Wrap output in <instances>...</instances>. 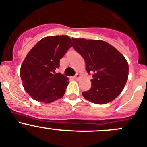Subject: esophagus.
Instances as JSON below:
<instances>
[{
    "mask_svg": "<svg viewBox=\"0 0 147 147\" xmlns=\"http://www.w3.org/2000/svg\"><path fill=\"white\" fill-rule=\"evenodd\" d=\"M80 75L79 73H77L76 75L74 76V78H75V80H78V79H80Z\"/></svg>",
    "mask_w": 147,
    "mask_h": 147,
    "instance_id": "1",
    "label": "esophagus"
}]
</instances>
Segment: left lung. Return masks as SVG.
<instances>
[{"instance_id":"1","label":"left lung","mask_w":147,"mask_h":147,"mask_svg":"<svg viewBox=\"0 0 147 147\" xmlns=\"http://www.w3.org/2000/svg\"><path fill=\"white\" fill-rule=\"evenodd\" d=\"M74 48L86 63V69L92 73V87L82 93L95 104L113 101L121 94L128 79L129 67L125 56L111 45L102 40L72 38Z\"/></svg>"}]
</instances>
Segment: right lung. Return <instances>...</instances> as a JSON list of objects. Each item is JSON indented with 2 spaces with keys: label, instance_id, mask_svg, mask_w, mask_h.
<instances>
[{
  "label": "right lung",
  "instance_id": "right-lung-1",
  "mask_svg": "<svg viewBox=\"0 0 147 147\" xmlns=\"http://www.w3.org/2000/svg\"><path fill=\"white\" fill-rule=\"evenodd\" d=\"M73 44L69 36H46L28 53L20 67L26 92L36 101L50 103L64 95L69 78L55 73L59 61Z\"/></svg>",
  "mask_w": 147,
  "mask_h": 147
}]
</instances>
